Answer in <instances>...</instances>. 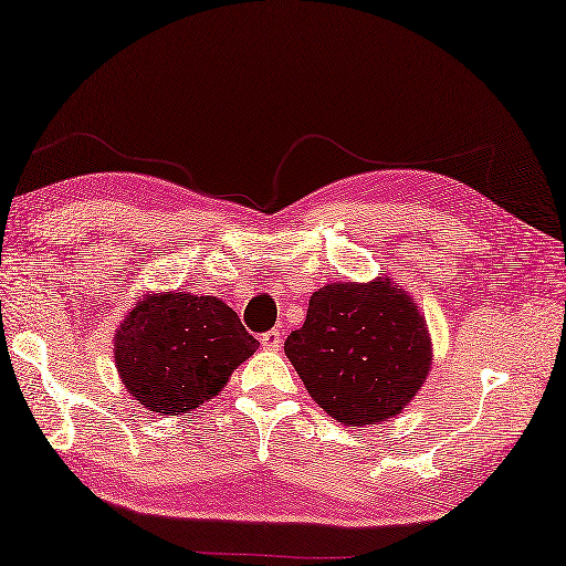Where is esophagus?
<instances>
[{
    "label": "esophagus",
    "instance_id": "obj_1",
    "mask_svg": "<svg viewBox=\"0 0 566 566\" xmlns=\"http://www.w3.org/2000/svg\"><path fill=\"white\" fill-rule=\"evenodd\" d=\"M260 343L268 347V350H280L282 347V333L280 331H268L260 335Z\"/></svg>",
    "mask_w": 566,
    "mask_h": 566
}]
</instances>
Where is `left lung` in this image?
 I'll return each instance as SVG.
<instances>
[{
    "instance_id": "1",
    "label": "left lung",
    "mask_w": 566,
    "mask_h": 566,
    "mask_svg": "<svg viewBox=\"0 0 566 566\" xmlns=\"http://www.w3.org/2000/svg\"><path fill=\"white\" fill-rule=\"evenodd\" d=\"M284 353L311 399L357 428L399 416L432 365L426 316L389 276L321 286Z\"/></svg>"
}]
</instances>
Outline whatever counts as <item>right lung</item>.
Returning <instances> with one entry per match:
<instances>
[{
  "label": "right lung",
  "instance_id": "add662e5",
  "mask_svg": "<svg viewBox=\"0 0 566 566\" xmlns=\"http://www.w3.org/2000/svg\"><path fill=\"white\" fill-rule=\"evenodd\" d=\"M258 347L221 298L182 290L138 296L114 335L116 371L126 391L165 418L213 399Z\"/></svg>",
  "mask_w": 566,
  "mask_h": 566
}]
</instances>
